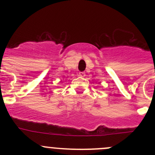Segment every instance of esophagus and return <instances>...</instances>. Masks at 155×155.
<instances>
[{
    "label": "esophagus",
    "instance_id": "34e87169",
    "mask_svg": "<svg viewBox=\"0 0 155 155\" xmlns=\"http://www.w3.org/2000/svg\"><path fill=\"white\" fill-rule=\"evenodd\" d=\"M79 76H81V77H85V72H79Z\"/></svg>",
    "mask_w": 155,
    "mask_h": 155
}]
</instances>
